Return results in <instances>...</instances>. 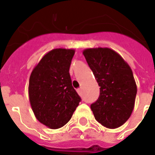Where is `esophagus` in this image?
Masks as SVG:
<instances>
[{
  "mask_svg": "<svg viewBox=\"0 0 155 155\" xmlns=\"http://www.w3.org/2000/svg\"><path fill=\"white\" fill-rule=\"evenodd\" d=\"M76 91H77L78 94H79V95H81V89H80V88L77 89V90H76Z\"/></svg>",
  "mask_w": 155,
  "mask_h": 155,
  "instance_id": "obj_1",
  "label": "esophagus"
}]
</instances>
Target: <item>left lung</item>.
<instances>
[{
  "label": "left lung",
  "mask_w": 155,
  "mask_h": 155,
  "mask_svg": "<svg viewBox=\"0 0 155 155\" xmlns=\"http://www.w3.org/2000/svg\"><path fill=\"white\" fill-rule=\"evenodd\" d=\"M86 62L100 86V96L91 105L96 120L108 128H117L133 112L137 85L130 66L108 48L83 51Z\"/></svg>",
  "instance_id": "8db88e82"
}]
</instances>
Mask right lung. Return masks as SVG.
I'll return each instance as SVG.
<instances>
[{
  "label": "right lung",
  "instance_id": "1",
  "mask_svg": "<svg viewBox=\"0 0 155 155\" xmlns=\"http://www.w3.org/2000/svg\"><path fill=\"white\" fill-rule=\"evenodd\" d=\"M74 54V49H53L30 75L28 95L32 111L40 123L51 129L64 126L81 101L69 72Z\"/></svg>",
  "mask_w": 155,
  "mask_h": 155
}]
</instances>
